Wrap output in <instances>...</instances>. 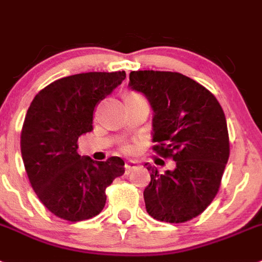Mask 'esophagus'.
Segmentation results:
<instances>
[{
  "label": "esophagus",
  "mask_w": 262,
  "mask_h": 262,
  "mask_svg": "<svg viewBox=\"0 0 262 262\" xmlns=\"http://www.w3.org/2000/svg\"><path fill=\"white\" fill-rule=\"evenodd\" d=\"M136 169V162H128V163H125V172L126 174H129V172L132 171V170Z\"/></svg>",
  "instance_id": "1"
}]
</instances>
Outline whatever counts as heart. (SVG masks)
Instances as JSON below:
<instances>
[{"mask_svg": "<svg viewBox=\"0 0 262 262\" xmlns=\"http://www.w3.org/2000/svg\"><path fill=\"white\" fill-rule=\"evenodd\" d=\"M128 96H129V95H128ZM124 151H125V153H132V151H133V147H132V146H125L124 147Z\"/></svg>", "mask_w": 262, "mask_h": 262, "instance_id": "obj_1", "label": "heart"}]
</instances>
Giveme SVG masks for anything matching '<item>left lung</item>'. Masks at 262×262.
<instances>
[{"label":"left lung","mask_w":262,"mask_h":262,"mask_svg":"<svg viewBox=\"0 0 262 262\" xmlns=\"http://www.w3.org/2000/svg\"><path fill=\"white\" fill-rule=\"evenodd\" d=\"M129 87L153 109V149L177 163L162 174L145 163L151 178L144 191L147 213L161 222H188L219 191L229 158L224 112L210 91L179 72L133 71Z\"/></svg>","instance_id":"8db88e82"}]
</instances>
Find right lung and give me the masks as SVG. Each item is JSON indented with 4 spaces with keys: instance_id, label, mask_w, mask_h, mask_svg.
I'll return each instance as SVG.
<instances>
[{
    "instance_id": "right-lung-1",
    "label": "right lung",
    "mask_w": 262,
    "mask_h": 262,
    "mask_svg": "<svg viewBox=\"0 0 262 262\" xmlns=\"http://www.w3.org/2000/svg\"><path fill=\"white\" fill-rule=\"evenodd\" d=\"M125 71L62 77L31 101L21 133L27 177L39 200L60 219L81 222L99 215L105 188L125 172L124 161L96 162L77 154V140L93 130L97 104L125 79Z\"/></svg>"
}]
</instances>
